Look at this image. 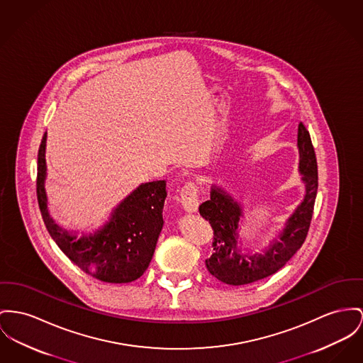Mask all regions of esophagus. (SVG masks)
<instances>
[{
	"mask_svg": "<svg viewBox=\"0 0 363 363\" xmlns=\"http://www.w3.org/2000/svg\"><path fill=\"white\" fill-rule=\"evenodd\" d=\"M182 196V205L186 212L189 213H195L199 206V195H198V189L196 186L189 182L184 184V187L180 191Z\"/></svg>",
	"mask_w": 363,
	"mask_h": 363,
	"instance_id": "34e87169",
	"label": "esophagus"
}]
</instances>
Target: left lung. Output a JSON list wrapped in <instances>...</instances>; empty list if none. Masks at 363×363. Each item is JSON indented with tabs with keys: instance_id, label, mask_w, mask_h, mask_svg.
<instances>
[{
	"instance_id": "left-lung-1",
	"label": "left lung",
	"mask_w": 363,
	"mask_h": 363,
	"mask_svg": "<svg viewBox=\"0 0 363 363\" xmlns=\"http://www.w3.org/2000/svg\"><path fill=\"white\" fill-rule=\"evenodd\" d=\"M297 147L298 172L306 193L278 233V240L269 242L262 253H253L252 247H243L240 235V225L245 216L241 202L224 189L212 184L211 199L199 206V213L209 220L215 231L213 253L205 260V264L218 281L241 286L264 279L285 266L306 241L318 191V167L310 133L301 122L298 123ZM243 250H247L246 254Z\"/></svg>"
}]
</instances>
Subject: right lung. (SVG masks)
<instances>
[{
	"label": "right lung",
	"mask_w": 363,
	"mask_h": 363,
	"mask_svg": "<svg viewBox=\"0 0 363 363\" xmlns=\"http://www.w3.org/2000/svg\"><path fill=\"white\" fill-rule=\"evenodd\" d=\"M47 132L38 150L37 198L50 237L82 271L108 284H128L145 274L152 259L164 218L167 182L142 183L111 211L94 233L78 237L55 223L45 193Z\"/></svg>",
	"instance_id": "right-lung-1"
}]
</instances>
